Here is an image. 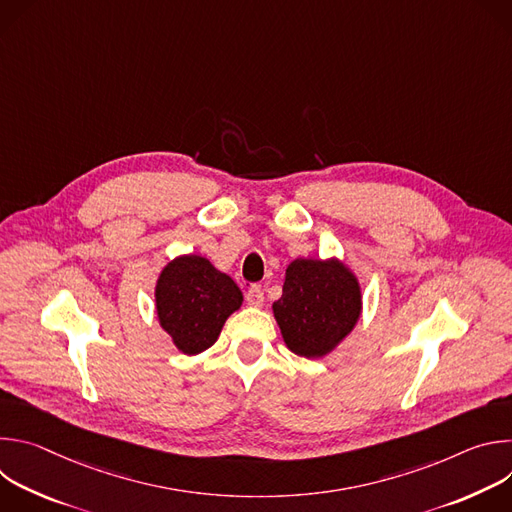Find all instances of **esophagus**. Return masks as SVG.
I'll return each mask as SVG.
<instances>
[{"label":"esophagus","instance_id":"1","mask_svg":"<svg viewBox=\"0 0 512 512\" xmlns=\"http://www.w3.org/2000/svg\"><path fill=\"white\" fill-rule=\"evenodd\" d=\"M245 300H247V304H249L251 308H261V306H263V302H265V296H263L261 287H257V285L249 287Z\"/></svg>","mask_w":512,"mask_h":512}]
</instances>
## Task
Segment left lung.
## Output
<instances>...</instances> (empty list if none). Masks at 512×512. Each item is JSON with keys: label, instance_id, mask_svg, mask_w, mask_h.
I'll return each instance as SVG.
<instances>
[{"label": "left lung", "instance_id": "8db88e82", "mask_svg": "<svg viewBox=\"0 0 512 512\" xmlns=\"http://www.w3.org/2000/svg\"><path fill=\"white\" fill-rule=\"evenodd\" d=\"M271 308L291 352L324 358L358 324L362 289L346 261L298 257L287 265L281 298Z\"/></svg>", "mask_w": 512, "mask_h": 512}]
</instances>
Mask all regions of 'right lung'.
Listing matches in <instances>:
<instances>
[{"label":"right lung","instance_id":"right-lung-1","mask_svg":"<svg viewBox=\"0 0 512 512\" xmlns=\"http://www.w3.org/2000/svg\"><path fill=\"white\" fill-rule=\"evenodd\" d=\"M156 314L174 346L188 356L210 348L227 318L243 304V291L202 255H178L156 281Z\"/></svg>","mask_w":512,"mask_h":512}]
</instances>
